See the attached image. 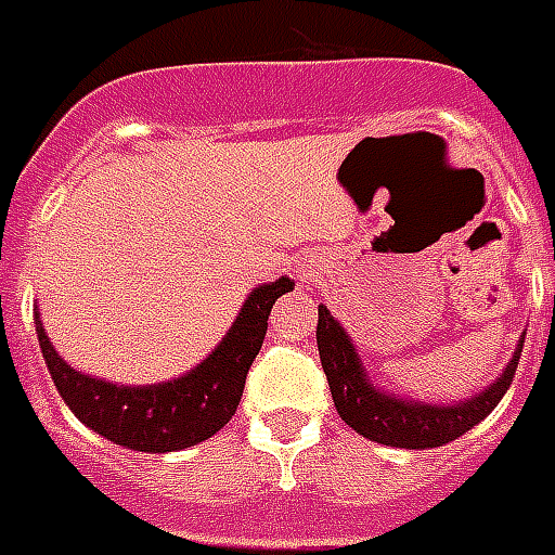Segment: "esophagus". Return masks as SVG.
<instances>
[{"label": "esophagus", "instance_id": "1", "mask_svg": "<svg viewBox=\"0 0 555 555\" xmlns=\"http://www.w3.org/2000/svg\"><path fill=\"white\" fill-rule=\"evenodd\" d=\"M306 276H309V273H299V279H306Z\"/></svg>", "mask_w": 555, "mask_h": 555}]
</instances>
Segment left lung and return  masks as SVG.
Wrapping results in <instances>:
<instances>
[{
  "mask_svg": "<svg viewBox=\"0 0 555 555\" xmlns=\"http://www.w3.org/2000/svg\"><path fill=\"white\" fill-rule=\"evenodd\" d=\"M318 350L323 373L330 379L332 403L344 424L376 444L426 450L450 444L494 412V405L503 400V393L515 379L524 352V335L503 373L488 388L455 403H421L373 385L361 364V356L352 347V338L326 306H318Z\"/></svg>",
  "mask_w": 555,
  "mask_h": 555,
  "instance_id": "left-lung-1",
  "label": "left lung"
}]
</instances>
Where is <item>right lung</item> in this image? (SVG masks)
Returning <instances> with one entry per match:
<instances>
[{
    "instance_id": "right-lung-1",
    "label": "right lung",
    "mask_w": 555,
    "mask_h": 555,
    "mask_svg": "<svg viewBox=\"0 0 555 555\" xmlns=\"http://www.w3.org/2000/svg\"><path fill=\"white\" fill-rule=\"evenodd\" d=\"M294 291L288 276L249 291L232 330L194 371L158 385H114L73 371L52 347L40 311L35 330L61 400L93 433L138 453H173L220 433L237 412L246 373L267 335V318L282 294Z\"/></svg>"
}]
</instances>
